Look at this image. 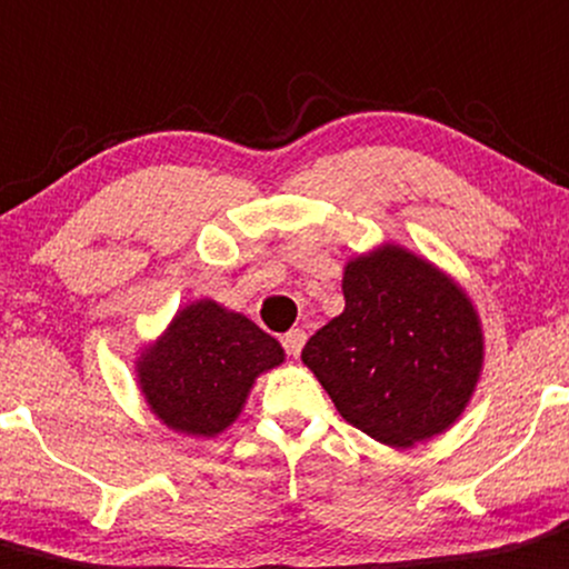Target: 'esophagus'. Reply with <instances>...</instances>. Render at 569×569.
I'll return each mask as SVG.
<instances>
[{
	"label": "esophagus",
	"instance_id": "esophagus-1",
	"mask_svg": "<svg viewBox=\"0 0 569 569\" xmlns=\"http://www.w3.org/2000/svg\"><path fill=\"white\" fill-rule=\"evenodd\" d=\"M306 339H308L306 330L295 328V330H289V333L283 336V347L291 352V356L297 358V356H300V352H302V347H306Z\"/></svg>",
	"mask_w": 569,
	"mask_h": 569
}]
</instances>
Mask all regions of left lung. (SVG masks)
I'll return each instance as SVG.
<instances>
[{
	"mask_svg": "<svg viewBox=\"0 0 569 569\" xmlns=\"http://www.w3.org/2000/svg\"><path fill=\"white\" fill-rule=\"evenodd\" d=\"M345 311L308 339L302 363L336 411L406 450L459 422L483 372V325L465 286L383 241L345 263Z\"/></svg>",
	"mask_w": 569,
	"mask_h": 569,
	"instance_id": "obj_1",
	"label": "left lung"
}]
</instances>
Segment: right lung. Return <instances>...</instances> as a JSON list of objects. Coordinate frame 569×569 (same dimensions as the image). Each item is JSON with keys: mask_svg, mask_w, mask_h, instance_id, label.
<instances>
[{"mask_svg": "<svg viewBox=\"0 0 569 569\" xmlns=\"http://www.w3.org/2000/svg\"><path fill=\"white\" fill-rule=\"evenodd\" d=\"M286 361L274 336L250 317L202 297L138 350L132 369L147 408L172 433L213 439L244 411L252 386Z\"/></svg>", "mask_w": 569, "mask_h": 569, "instance_id": "right-lung-1", "label": "right lung"}]
</instances>
